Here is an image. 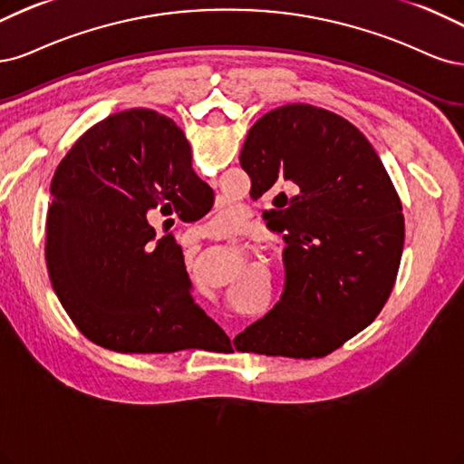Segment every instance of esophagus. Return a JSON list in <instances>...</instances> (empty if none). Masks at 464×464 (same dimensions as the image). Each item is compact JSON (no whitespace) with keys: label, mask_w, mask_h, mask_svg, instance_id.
Segmentation results:
<instances>
[{"label":"esophagus","mask_w":464,"mask_h":464,"mask_svg":"<svg viewBox=\"0 0 464 464\" xmlns=\"http://www.w3.org/2000/svg\"><path fill=\"white\" fill-rule=\"evenodd\" d=\"M204 233L208 235V233H210V229H208V227H204Z\"/></svg>","instance_id":"1"}]
</instances>
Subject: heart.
Listing matches in <instances>:
<instances>
[{"label":"heart","mask_w":464,"mask_h":464,"mask_svg":"<svg viewBox=\"0 0 464 464\" xmlns=\"http://www.w3.org/2000/svg\"><path fill=\"white\" fill-rule=\"evenodd\" d=\"M216 223L219 229H235L238 226V216L235 210H223L216 216Z\"/></svg>","instance_id":"obj_1"}]
</instances>
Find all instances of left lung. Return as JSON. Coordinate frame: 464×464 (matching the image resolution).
Returning <instances> with one entry per match:
<instances>
[{"label":"left lung","instance_id":"8db88e82","mask_svg":"<svg viewBox=\"0 0 464 464\" xmlns=\"http://www.w3.org/2000/svg\"><path fill=\"white\" fill-rule=\"evenodd\" d=\"M250 197L274 194L272 221L287 248L285 291L235 349L320 358L376 320L405 245L399 194L364 134L310 103L254 123L241 150Z\"/></svg>","mask_w":464,"mask_h":464}]
</instances>
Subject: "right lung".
I'll use <instances>...</instances> for the list:
<instances>
[{
	"instance_id": "right-lung-1",
	"label": "right lung",
	"mask_w": 464,
	"mask_h": 464,
	"mask_svg": "<svg viewBox=\"0 0 464 464\" xmlns=\"http://www.w3.org/2000/svg\"><path fill=\"white\" fill-rule=\"evenodd\" d=\"M46 262L72 324L123 354L227 343L192 301L183 250L148 218L204 216L214 192L192 171L185 132L154 110L113 113L72 144L52 179Z\"/></svg>"
}]
</instances>
